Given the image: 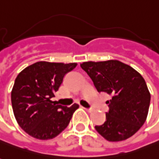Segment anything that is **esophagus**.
Segmentation results:
<instances>
[{
    "instance_id": "obj_1",
    "label": "esophagus",
    "mask_w": 159,
    "mask_h": 159,
    "mask_svg": "<svg viewBox=\"0 0 159 159\" xmlns=\"http://www.w3.org/2000/svg\"><path fill=\"white\" fill-rule=\"evenodd\" d=\"M85 110L87 111V112H89V113H90V112H92V109L91 108H87V107H83Z\"/></svg>"
}]
</instances>
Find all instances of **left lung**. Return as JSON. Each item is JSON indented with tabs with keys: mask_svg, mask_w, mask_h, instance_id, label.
Segmentation results:
<instances>
[{
	"mask_svg": "<svg viewBox=\"0 0 159 159\" xmlns=\"http://www.w3.org/2000/svg\"><path fill=\"white\" fill-rule=\"evenodd\" d=\"M98 92L112 98L107 101L109 111L106 121L95 130L107 141L125 140L141 127L149 111L151 94L143 76L118 60L84 62L81 64Z\"/></svg>",
	"mask_w": 159,
	"mask_h": 159,
	"instance_id": "left-lung-1",
	"label": "left lung"
}]
</instances>
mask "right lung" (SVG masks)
<instances>
[{
    "label": "right lung",
    "instance_id": "add662e5",
    "mask_svg": "<svg viewBox=\"0 0 159 159\" xmlns=\"http://www.w3.org/2000/svg\"><path fill=\"white\" fill-rule=\"evenodd\" d=\"M76 65L40 61L19 73L11 92V102L17 123L30 136L52 139L67 127L79 105H55L51 99L55 96L65 74Z\"/></svg>",
    "mask_w": 159,
    "mask_h": 159
}]
</instances>
